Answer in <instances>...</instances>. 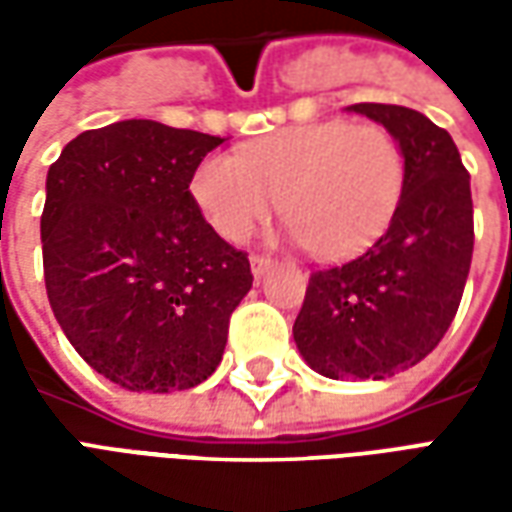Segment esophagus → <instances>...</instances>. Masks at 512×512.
Returning a JSON list of instances; mask_svg holds the SVG:
<instances>
[{"label":"esophagus","instance_id":"esophagus-1","mask_svg":"<svg viewBox=\"0 0 512 512\" xmlns=\"http://www.w3.org/2000/svg\"><path fill=\"white\" fill-rule=\"evenodd\" d=\"M249 263H252V274H255L257 279L263 277L268 268L274 266V260H271V257H266V255H252V257H249Z\"/></svg>","mask_w":512,"mask_h":512}]
</instances>
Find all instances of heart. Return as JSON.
I'll return each mask as SVG.
<instances>
[{
    "instance_id": "b5f03b06",
    "label": "heart",
    "mask_w": 512,
    "mask_h": 512,
    "mask_svg": "<svg viewBox=\"0 0 512 512\" xmlns=\"http://www.w3.org/2000/svg\"><path fill=\"white\" fill-rule=\"evenodd\" d=\"M406 186V153L384 126L326 120L211 153L191 197L224 241L241 244L282 202L293 238L321 260H345L384 233Z\"/></svg>"
}]
</instances>
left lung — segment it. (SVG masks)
<instances>
[{
	"label": "left lung",
	"mask_w": 512,
	"mask_h": 512,
	"mask_svg": "<svg viewBox=\"0 0 512 512\" xmlns=\"http://www.w3.org/2000/svg\"><path fill=\"white\" fill-rule=\"evenodd\" d=\"M348 112L395 134L406 186L376 244L312 274L293 340L321 376L381 381L422 362L450 329L472 266V189L452 136L422 112L395 104Z\"/></svg>",
	"instance_id": "8db88e82"
}]
</instances>
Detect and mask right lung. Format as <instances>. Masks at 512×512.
I'll list each match as a JSON object with an SVG mask.
<instances>
[{
	"label": "right lung",
	"mask_w": 512,
	"mask_h": 512,
	"mask_svg": "<svg viewBox=\"0 0 512 512\" xmlns=\"http://www.w3.org/2000/svg\"><path fill=\"white\" fill-rule=\"evenodd\" d=\"M222 136L120 120L84 131L49 167L40 216L54 318L76 354L131 392L202 384L252 288L249 257L191 197Z\"/></svg>",
	"instance_id": "add662e5"
}]
</instances>
